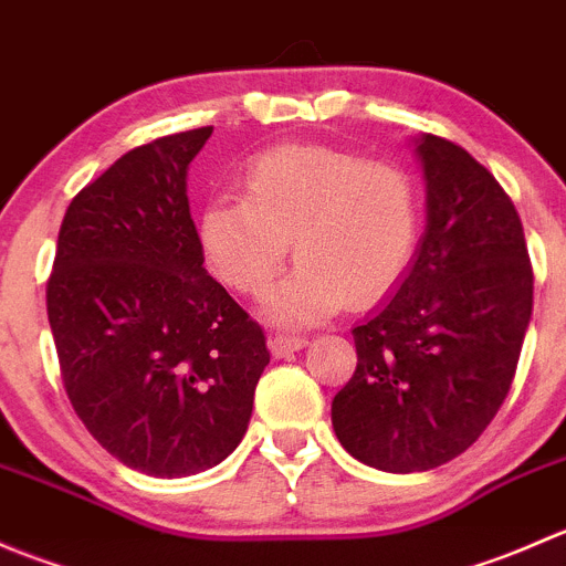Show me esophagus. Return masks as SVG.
Here are the masks:
<instances>
[{
    "instance_id": "1",
    "label": "esophagus",
    "mask_w": 566,
    "mask_h": 566,
    "mask_svg": "<svg viewBox=\"0 0 566 566\" xmlns=\"http://www.w3.org/2000/svg\"><path fill=\"white\" fill-rule=\"evenodd\" d=\"M268 347H271L273 356L284 358V356H290V353H295V350H301V347H306V336L271 334V336H268Z\"/></svg>"
}]
</instances>
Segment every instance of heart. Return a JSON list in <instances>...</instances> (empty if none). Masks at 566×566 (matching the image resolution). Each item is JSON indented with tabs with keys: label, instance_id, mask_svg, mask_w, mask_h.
<instances>
[{
	"label": "heart",
	"instance_id": "obj_1",
	"mask_svg": "<svg viewBox=\"0 0 566 566\" xmlns=\"http://www.w3.org/2000/svg\"><path fill=\"white\" fill-rule=\"evenodd\" d=\"M421 232L413 175L391 161L319 145L260 153L243 169V199H210L197 221L210 271L260 295L290 256L293 273L265 298L268 317L301 325L378 304L408 273Z\"/></svg>",
	"mask_w": 566,
	"mask_h": 566
}]
</instances>
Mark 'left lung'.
<instances>
[{"mask_svg": "<svg viewBox=\"0 0 566 566\" xmlns=\"http://www.w3.org/2000/svg\"><path fill=\"white\" fill-rule=\"evenodd\" d=\"M427 230L397 290L353 328L358 364L331 402L342 447L389 473L465 452L510 394L534 306L521 216L454 142L424 134Z\"/></svg>", "mask_w": 566, "mask_h": 566, "instance_id": "8db88e82", "label": "left lung"}]
</instances>
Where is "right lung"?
<instances>
[{"label": "right lung", "instance_id": "add662e5", "mask_svg": "<svg viewBox=\"0 0 566 566\" xmlns=\"http://www.w3.org/2000/svg\"><path fill=\"white\" fill-rule=\"evenodd\" d=\"M210 134L134 147L84 186L45 287L76 416L112 458L161 479L235 452L271 361L260 325L202 265L186 177Z\"/></svg>", "mask_w": 566, "mask_h": 566}]
</instances>
